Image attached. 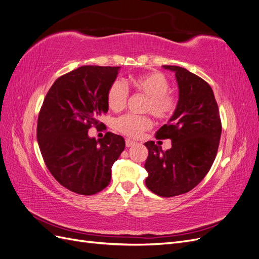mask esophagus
<instances>
[{
    "label": "esophagus",
    "instance_id": "1",
    "mask_svg": "<svg viewBox=\"0 0 259 259\" xmlns=\"http://www.w3.org/2000/svg\"><path fill=\"white\" fill-rule=\"evenodd\" d=\"M135 142H133V140L132 139H128V138H126V139H125V145H126V147H133V146H135Z\"/></svg>",
    "mask_w": 259,
    "mask_h": 259
}]
</instances>
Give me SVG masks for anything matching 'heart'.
<instances>
[{
    "label": "heart",
    "mask_w": 259,
    "mask_h": 259,
    "mask_svg": "<svg viewBox=\"0 0 259 259\" xmlns=\"http://www.w3.org/2000/svg\"><path fill=\"white\" fill-rule=\"evenodd\" d=\"M132 86L149 97L145 107L146 112H151L159 119H168L177 108V98L169 93L170 84L161 72H148L132 80ZM128 90L121 81H114L107 93L108 107L113 111H120L126 105ZM152 122L148 116L126 114L119 117L114 123L115 130L130 137H139L151 127Z\"/></svg>",
    "instance_id": "1"
}]
</instances>
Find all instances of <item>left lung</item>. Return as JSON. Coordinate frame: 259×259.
I'll use <instances>...</instances> for the list:
<instances>
[{
  "instance_id": "obj_1",
  "label": "left lung",
  "mask_w": 259,
  "mask_h": 259,
  "mask_svg": "<svg viewBox=\"0 0 259 259\" xmlns=\"http://www.w3.org/2000/svg\"><path fill=\"white\" fill-rule=\"evenodd\" d=\"M175 72L179 90L177 108L167 124L155 133L158 139H170L163 151L147 142L146 186L164 198L186 193L208 173L216 158L222 121L213 90L200 76L178 66H163Z\"/></svg>"
}]
</instances>
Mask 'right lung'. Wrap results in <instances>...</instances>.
Returning a JSON list of instances; mask_svg holds the SVG:
<instances>
[{
    "instance_id": "right-lung-1",
    "label": "right lung",
    "mask_w": 259,
    "mask_h": 259,
    "mask_svg": "<svg viewBox=\"0 0 259 259\" xmlns=\"http://www.w3.org/2000/svg\"><path fill=\"white\" fill-rule=\"evenodd\" d=\"M120 67L82 66L59 76L46 94L37 119L36 137L51 174L70 191L95 194L109 185L111 167L125 148L124 138L107 132L89 136L107 113V93Z\"/></svg>"
}]
</instances>
